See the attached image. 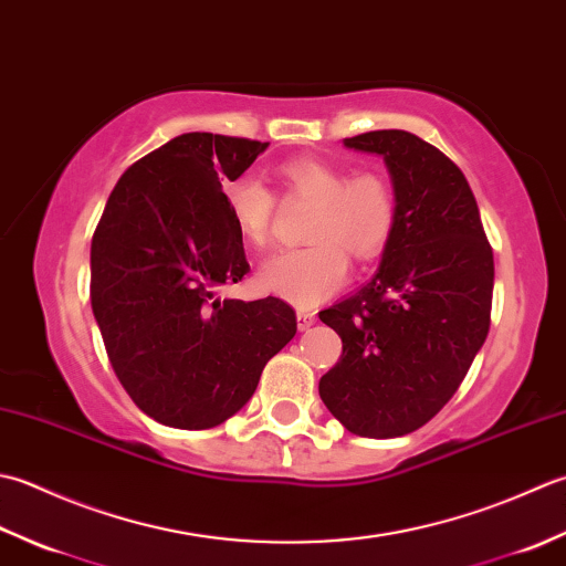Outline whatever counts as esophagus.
<instances>
[{
    "instance_id": "obj_1",
    "label": "esophagus",
    "mask_w": 566,
    "mask_h": 566,
    "mask_svg": "<svg viewBox=\"0 0 566 566\" xmlns=\"http://www.w3.org/2000/svg\"><path fill=\"white\" fill-rule=\"evenodd\" d=\"M315 313H310V310H297V329L305 332L315 325Z\"/></svg>"
}]
</instances>
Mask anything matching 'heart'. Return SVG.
<instances>
[{
  "instance_id": "obj_1",
  "label": "heart",
  "mask_w": 566,
  "mask_h": 566,
  "mask_svg": "<svg viewBox=\"0 0 566 566\" xmlns=\"http://www.w3.org/2000/svg\"><path fill=\"white\" fill-rule=\"evenodd\" d=\"M285 202H307V247L275 253L259 271V285L297 307H313L344 285L347 253L371 261L396 229V195L380 172L349 176L319 158L287 160L279 170ZM224 202L239 237L263 249L271 241L275 198L261 180L241 176L224 186Z\"/></svg>"
}]
</instances>
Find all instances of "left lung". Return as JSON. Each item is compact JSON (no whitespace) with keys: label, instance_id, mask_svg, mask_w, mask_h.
<instances>
[{"label":"left lung","instance_id":"8db88e82","mask_svg":"<svg viewBox=\"0 0 566 566\" xmlns=\"http://www.w3.org/2000/svg\"><path fill=\"white\" fill-rule=\"evenodd\" d=\"M344 146L384 158L396 229L374 279L319 313L342 337L319 398L352 434L388 440L432 420L486 342L493 251L464 172L440 148L400 129Z\"/></svg>","mask_w":566,"mask_h":566}]
</instances>
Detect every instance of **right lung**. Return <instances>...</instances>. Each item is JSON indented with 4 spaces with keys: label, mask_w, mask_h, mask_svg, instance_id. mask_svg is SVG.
<instances>
[{
    "label": "right lung",
    "mask_w": 566,
    "mask_h": 566,
    "mask_svg": "<svg viewBox=\"0 0 566 566\" xmlns=\"http://www.w3.org/2000/svg\"><path fill=\"white\" fill-rule=\"evenodd\" d=\"M266 148L207 132L170 138L124 170L92 237L90 300L112 368L168 428L232 418L295 337L283 300L217 295L249 271L224 186Z\"/></svg>",
    "instance_id": "add662e5"
}]
</instances>
